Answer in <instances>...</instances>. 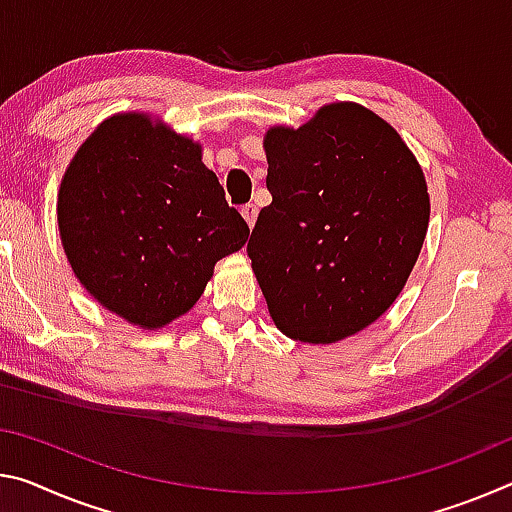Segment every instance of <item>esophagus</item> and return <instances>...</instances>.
Masks as SVG:
<instances>
[{
    "label": "esophagus",
    "mask_w": 512,
    "mask_h": 512,
    "mask_svg": "<svg viewBox=\"0 0 512 512\" xmlns=\"http://www.w3.org/2000/svg\"><path fill=\"white\" fill-rule=\"evenodd\" d=\"M241 216L246 218L248 227H253V225H255V221H257V207H255V205H246V207L241 209Z\"/></svg>",
    "instance_id": "1"
}]
</instances>
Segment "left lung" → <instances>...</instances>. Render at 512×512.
<instances>
[{
  "label": "left lung",
  "mask_w": 512,
  "mask_h": 512,
  "mask_svg": "<svg viewBox=\"0 0 512 512\" xmlns=\"http://www.w3.org/2000/svg\"><path fill=\"white\" fill-rule=\"evenodd\" d=\"M273 202L248 257L282 335L335 344L380 319L424 246L431 198L399 132L358 102L264 134Z\"/></svg>",
  "instance_id": "8db88e82"
}]
</instances>
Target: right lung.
I'll return each mask as SVG.
<instances>
[{"label": "right lung", "mask_w": 512, "mask_h": 512, "mask_svg": "<svg viewBox=\"0 0 512 512\" xmlns=\"http://www.w3.org/2000/svg\"><path fill=\"white\" fill-rule=\"evenodd\" d=\"M63 253L104 310L159 330L198 303L248 223L202 145L150 113H116L79 145L56 200Z\"/></svg>", "instance_id": "add662e5"}]
</instances>
